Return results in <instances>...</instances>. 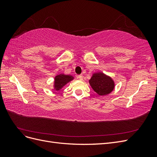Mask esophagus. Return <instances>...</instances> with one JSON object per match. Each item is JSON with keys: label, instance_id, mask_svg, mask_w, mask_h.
<instances>
[{"label": "esophagus", "instance_id": "34e87169", "mask_svg": "<svg viewBox=\"0 0 157 157\" xmlns=\"http://www.w3.org/2000/svg\"><path fill=\"white\" fill-rule=\"evenodd\" d=\"M77 78H78L79 80H82L83 78V76L82 75H77Z\"/></svg>", "mask_w": 157, "mask_h": 157}]
</instances>
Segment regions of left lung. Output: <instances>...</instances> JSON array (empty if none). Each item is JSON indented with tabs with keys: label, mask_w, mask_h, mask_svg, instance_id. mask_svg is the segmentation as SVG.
Segmentation results:
<instances>
[{
	"label": "left lung",
	"mask_w": 157,
	"mask_h": 157,
	"mask_svg": "<svg viewBox=\"0 0 157 157\" xmlns=\"http://www.w3.org/2000/svg\"><path fill=\"white\" fill-rule=\"evenodd\" d=\"M89 83L92 89L99 96L110 94L115 88L113 80L101 72L94 73L89 80Z\"/></svg>",
	"instance_id": "8db88e82"
}]
</instances>
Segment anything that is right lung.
Here are the masks:
<instances>
[{
  "label": "right lung",
  "instance_id": "obj_1",
  "mask_svg": "<svg viewBox=\"0 0 157 157\" xmlns=\"http://www.w3.org/2000/svg\"><path fill=\"white\" fill-rule=\"evenodd\" d=\"M73 78L74 77L73 76H71L69 75L59 74L56 75L54 78V90H57V91L60 90L65 85H66L68 82L73 80Z\"/></svg>",
  "mask_w": 157,
  "mask_h": 157
}]
</instances>
